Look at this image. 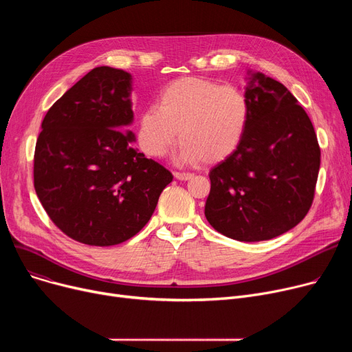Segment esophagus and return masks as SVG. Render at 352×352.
I'll list each match as a JSON object with an SVG mask.
<instances>
[{"label":"esophagus","instance_id":"obj_1","mask_svg":"<svg viewBox=\"0 0 352 352\" xmlns=\"http://www.w3.org/2000/svg\"><path fill=\"white\" fill-rule=\"evenodd\" d=\"M174 177L179 181H188L194 177V174L192 173H174Z\"/></svg>","mask_w":352,"mask_h":352}]
</instances>
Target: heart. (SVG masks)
Here are the masks:
<instances>
[{
    "instance_id": "1",
    "label": "heart",
    "mask_w": 352,
    "mask_h": 352,
    "mask_svg": "<svg viewBox=\"0 0 352 352\" xmlns=\"http://www.w3.org/2000/svg\"><path fill=\"white\" fill-rule=\"evenodd\" d=\"M251 118L245 92L199 77L166 84L157 105L138 117V144L150 157H162L182 140L178 162L215 164L230 157L243 142Z\"/></svg>"
}]
</instances>
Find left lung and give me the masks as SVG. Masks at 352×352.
Masks as SVG:
<instances>
[{"mask_svg": "<svg viewBox=\"0 0 352 352\" xmlns=\"http://www.w3.org/2000/svg\"><path fill=\"white\" fill-rule=\"evenodd\" d=\"M247 134L236 150L210 171L206 217L236 241L278 236L308 214L321 150L304 108L278 81L252 74Z\"/></svg>", "mask_w": 352, "mask_h": 352, "instance_id": "8db88e82", "label": "left lung"}]
</instances>
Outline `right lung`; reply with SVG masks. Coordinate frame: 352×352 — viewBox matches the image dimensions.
<instances>
[{
	"label": "right lung",
	"instance_id": "right-lung-1",
	"mask_svg": "<svg viewBox=\"0 0 352 352\" xmlns=\"http://www.w3.org/2000/svg\"><path fill=\"white\" fill-rule=\"evenodd\" d=\"M131 76L91 69L45 114L34 153V187L65 235L96 247L121 244L150 221L173 174L133 146Z\"/></svg>",
	"mask_w": 352,
	"mask_h": 352
}]
</instances>
